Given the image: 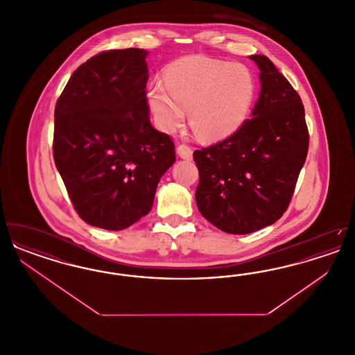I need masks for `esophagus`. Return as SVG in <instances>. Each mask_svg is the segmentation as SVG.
Listing matches in <instances>:
<instances>
[{
    "label": "esophagus",
    "mask_w": 355,
    "mask_h": 355,
    "mask_svg": "<svg viewBox=\"0 0 355 355\" xmlns=\"http://www.w3.org/2000/svg\"><path fill=\"white\" fill-rule=\"evenodd\" d=\"M177 154L184 159H191L193 158V150L187 145H178L177 146Z\"/></svg>",
    "instance_id": "1"
}]
</instances>
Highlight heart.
<instances>
[{
	"instance_id": "heart-1",
	"label": "heart",
	"mask_w": 355,
	"mask_h": 355,
	"mask_svg": "<svg viewBox=\"0 0 355 355\" xmlns=\"http://www.w3.org/2000/svg\"><path fill=\"white\" fill-rule=\"evenodd\" d=\"M257 93L252 70L243 64L187 55L169 64L164 81L154 80L146 100L157 126L173 133L185 119L203 139L229 137L248 119Z\"/></svg>"
}]
</instances>
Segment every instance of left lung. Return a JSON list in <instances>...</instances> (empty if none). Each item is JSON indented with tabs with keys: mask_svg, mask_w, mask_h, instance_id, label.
I'll return each instance as SVG.
<instances>
[{
	"mask_svg": "<svg viewBox=\"0 0 355 355\" xmlns=\"http://www.w3.org/2000/svg\"><path fill=\"white\" fill-rule=\"evenodd\" d=\"M250 60L261 71L252 119L234 135L193 153L198 210L229 234H249L282 217L309 149L301 97L266 55Z\"/></svg>",
	"mask_w": 355,
	"mask_h": 355,
	"instance_id": "left-lung-1",
	"label": "left lung"
}]
</instances>
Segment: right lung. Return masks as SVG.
<instances>
[{"instance_id": "obj_1", "label": "right lung", "mask_w": 355, "mask_h": 355, "mask_svg": "<svg viewBox=\"0 0 355 355\" xmlns=\"http://www.w3.org/2000/svg\"><path fill=\"white\" fill-rule=\"evenodd\" d=\"M146 55L102 51L77 68L55 103V166L78 216L105 230L146 216L175 162L171 138L149 119Z\"/></svg>"}]
</instances>
